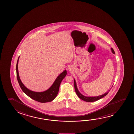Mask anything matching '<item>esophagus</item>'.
<instances>
[{
	"label": "esophagus",
	"instance_id": "34e87169",
	"mask_svg": "<svg viewBox=\"0 0 134 134\" xmlns=\"http://www.w3.org/2000/svg\"><path fill=\"white\" fill-rule=\"evenodd\" d=\"M73 67H72V66H69L68 67V70H69L70 71H72V70H73Z\"/></svg>",
	"mask_w": 134,
	"mask_h": 134
}]
</instances>
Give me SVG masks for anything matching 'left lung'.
I'll use <instances>...</instances> for the list:
<instances>
[{
    "label": "left lung",
    "mask_w": 134,
    "mask_h": 134,
    "mask_svg": "<svg viewBox=\"0 0 134 134\" xmlns=\"http://www.w3.org/2000/svg\"><path fill=\"white\" fill-rule=\"evenodd\" d=\"M111 50L112 51V53L115 54L114 51V49L112 48H111ZM74 86H75V92H76V93L77 94V96H78V97L80 98H81V100H82L83 101L87 102H95V101L98 100L99 99H100L102 98H103V97L106 96L108 93V92H107L106 93H105L104 94H103V95L97 96V97H87V96L83 95L80 92H79V91L78 89V88H77L76 81H75V79H74Z\"/></svg>",
    "instance_id": "obj_1"
}]
</instances>
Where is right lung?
I'll return each mask as SVG.
<instances>
[{
  "label": "right lung",
  "instance_id": "1",
  "mask_svg": "<svg viewBox=\"0 0 134 134\" xmlns=\"http://www.w3.org/2000/svg\"><path fill=\"white\" fill-rule=\"evenodd\" d=\"M19 58L20 56L19 57L17 60L16 67L17 79L20 88L22 89L23 92L30 98L40 103H45L50 102L55 99V97H56L59 92V88L61 82L62 81L63 79L65 77V76L67 75L66 70H64L60 74H59L58 75V76L56 78V79H55V81H54L53 84L51 86H50L48 90H46L43 92H34L31 90H29L27 87H26L20 80V78L19 75L18 67Z\"/></svg>",
  "mask_w": 134,
  "mask_h": 134
}]
</instances>
